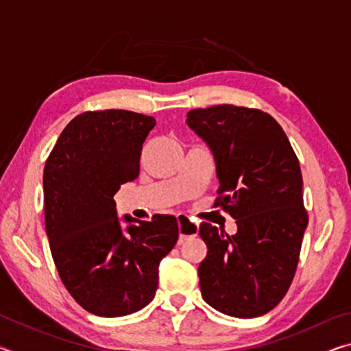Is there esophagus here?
Wrapping results in <instances>:
<instances>
[{
	"instance_id": "34e87169",
	"label": "esophagus",
	"mask_w": 351,
	"mask_h": 351,
	"mask_svg": "<svg viewBox=\"0 0 351 351\" xmlns=\"http://www.w3.org/2000/svg\"><path fill=\"white\" fill-rule=\"evenodd\" d=\"M178 228H180V243L189 239V237L198 235V224L192 223L187 217H184V215L178 217Z\"/></svg>"
}]
</instances>
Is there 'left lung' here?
Instances as JSON below:
<instances>
[{
    "label": "left lung",
    "mask_w": 351,
    "mask_h": 351,
    "mask_svg": "<svg viewBox=\"0 0 351 351\" xmlns=\"http://www.w3.org/2000/svg\"><path fill=\"white\" fill-rule=\"evenodd\" d=\"M186 122L215 159V207L237 223L234 235L199 226L207 245L201 295L228 316H263L293 282L308 224L299 159L276 119L260 110L215 105L189 111Z\"/></svg>",
    "instance_id": "left-lung-1"
}]
</instances>
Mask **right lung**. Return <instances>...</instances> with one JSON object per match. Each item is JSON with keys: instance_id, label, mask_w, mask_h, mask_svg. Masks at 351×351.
<instances>
[{"instance_id": "obj_1", "label": "right lung", "mask_w": 351, "mask_h": 351, "mask_svg": "<svg viewBox=\"0 0 351 351\" xmlns=\"http://www.w3.org/2000/svg\"><path fill=\"white\" fill-rule=\"evenodd\" d=\"M150 116L127 110L86 111L71 121L43 171L45 224L58 276L74 300L102 317L142 310L158 288L161 260L176 245L173 215L152 221L117 217L112 199L139 176Z\"/></svg>"}]
</instances>
